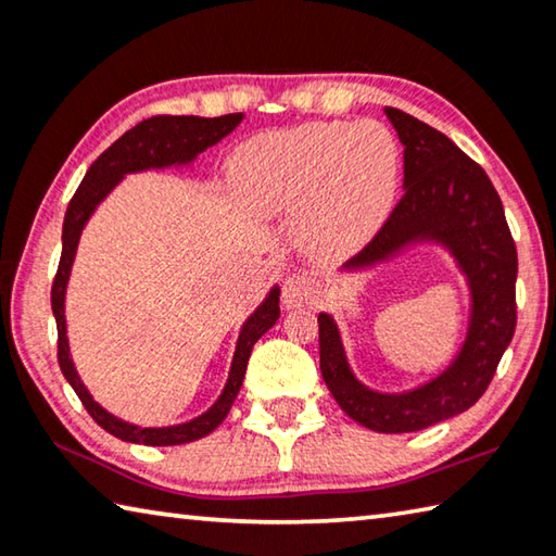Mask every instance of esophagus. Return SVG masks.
<instances>
[{"label":"esophagus","mask_w":556,"mask_h":556,"mask_svg":"<svg viewBox=\"0 0 556 556\" xmlns=\"http://www.w3.org/2000/svg\"><path fill=\"white\" fill-rule=\"evenodd\" d=\"M317 293L319 290L313 278L305 276V273H293V276L283 280V295H280V300H283L286 309H300L315 303Z\"/></svg>","instance_id":"34e87169"}]
</instances>
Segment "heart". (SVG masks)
<instances>
[{
	"instance_id": "heart-1",
	"label": "heart",
	"mask_w": 556,
	"mask_h": 556,
	"mask_svg": "<svg viewBox=\"0 0 556 556\" xmlns=\"http://www.w3.org/2000/svg\"><path fill=\"white\" fill-rule=\"evenodd\" d=\"M229 180L258 217H278L300 204L298 231L307 249L352 256L391 217L401 151L376 122H319L239 146Z\"/></svg>"
}]
</instances>
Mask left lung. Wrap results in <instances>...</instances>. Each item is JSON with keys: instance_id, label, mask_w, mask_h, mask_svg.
<instances>
[{"instance_id": "8db88e82", "label": "left lung", "mask_w": 556, "mask_h": 556, "mask_svg": "<svg viewBox=\"0 0 556 556\" xmlns=\"http://www.w3.org/2000/svg\"><path fill=\"white\" fill-rule=\"evenodd\" d=\"M403 143V200L376 239L339 268L364 276L417 247L450 253L469 295V319L459 352L430 381L403 393L374 391L358 381L337 319L317 315L319 368L339 407L374 432H417L459 415L485 393L515 332L518 251L503 202L489 175L442 131L386 106Z\"/></svg>"}]
</instances>
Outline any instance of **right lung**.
<instances>
[{
    "instance_id": "obj_1",
    "label": "right lung",
    "mask_w": 556,
    "mask_h": 556,
    "mask_svg": "<svg viewBox=\"0 0 556 556\" xmlns=\"http://www.w3.org/2000/svg\"><path fill=\"white\" fill-rule=\"evenodd\" d=\"M241 119L243 114L214 116V119H204V116H153V119H146L139 126H134L131 131H126L122 139H116L110 149L87 168L80 188H77L71 204H67L63 222V253L51 290V307L58 325V364H61L65 381L73 386V391L87 407V413L92 415V420L100 425L104 432L119 437L122 442L146 446H173L202 440V437H207L212 430H217L224 417L229 415L233 401H237L253 344L278 323L280 288L278 283L270 286L266 298H263V303L253 309L247 317V323L241 325L237 346H233L227 383H224L217 401H214L202 415L192 417L188 422L165 427H141L122 420V417H116L114 413L97 403L92 393L87 391V386L83 383V378L77 374L73 362L71 339H67L65 295L83 231L87 227V222L92 219L97 207L110 198L112 190L126 178V175L168 168L192 173V165L198 161V155L202 151H207L210 146L219 143L224 136H229L241 124Z\"/></svg>"
}]
</instances>
